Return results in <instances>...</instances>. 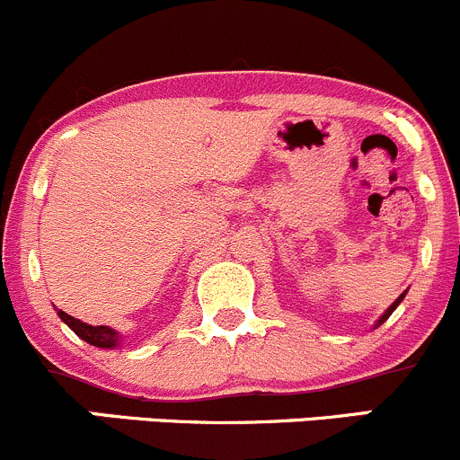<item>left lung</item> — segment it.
Here are the masks:
<instances>
[{"label":"left lung","instance_id":"8db88e82","mask_svg":"<svg viewBox=\"0 0 460 460\" xmlns=\"http://www.w3.org/2000/svg\"><path fill=\"white\" fill-rule=\"evenodd\" d=\"M405 295H408V291H403V293H401V295H399V297H396V299H394V302H393V304H390V306H388V308H385V311H384V315H381L379 319H376L375 328H376V326H381V323H384V322H385V319H388L390 315H393V313L396 311V306H399V304H401V302H403V297H405Z\"/></svg>","mask_w":460,"mask_h":460}]
</instances>
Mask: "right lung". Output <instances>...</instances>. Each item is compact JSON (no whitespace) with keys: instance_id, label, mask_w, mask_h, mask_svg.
Segmentation results:
<instances>
[{"instance_id":"right-lung-1","label":"right lung","mask_w":460,"mask_h":460,"mask_svg":"<svg viewBox=\"0 0 460 460\" xmlns=\"http://www.w3.org/2000/svg\"><path fill=\"white\" fill-rule=\"evenodd\" d=\"M57 315H59L61 322L67 323V326H70L72 331H75L76 335L81 337V340L88 341L90 346L116 348V346H120V341L125 340V337L120 335L119 331H114V328H110V326H90V323L81 322V319H75L72 315H67V313L61 311V308H57Z\"/></svg>"}]
</instances>
